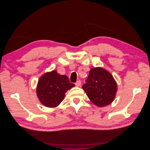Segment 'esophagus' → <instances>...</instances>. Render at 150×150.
Instances as JSON below:
<instances>
[{
	"label": "esophagus",
	"mask_w": 150,
	"mask_h": 150,
	"mask_svg": "<svg viewBox=\"0 0 150 150\" xmlns=\"http://www.w3.org/2000/svg\"><path fill=\"white\" fill-rule=\"evenodd\" d=\"M75 84H76V86H80L81 85V81L80 80H78V81H77V82L75 83Z\"/></svg>",
	"instance_id": "obj_1"
}]
</instances>
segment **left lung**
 I'll return each instance as SVG.
<instances>
[{
	"mask_svg": "<svg viewBox=\"0 0 150 150\" xmlns=\"http://www.w3.org/2000/svg\"><path fill=\"white\" fill-rule=\"evenodd\" d=\"M83 88L94 105L104 107L114 101L117 86L110 72L103 67H97L90 70Z\"/></svg>",
	"mask_w": 150,
	"mask_h": 150,
	"instance_id": "left-lung-1",
	"label": "left lung"
}]
</instances>
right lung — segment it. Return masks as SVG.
Masks as SVG:
<instances>
[{"instance_id": "1", "label": "right lung", "mask_w": 150, "mask_h": 150, "mask_svg": "<svg viewBox=\"0 0 150 150\" xmlns=\"http://www.w3.org/2000/svg\"><path fill=\"white\" fill-rule=\"evenodd\" d=\"M74 86L70 83L67 76L61 75L56 70H53L46 72L39 78L36 94L43 105L55 108L64 99L67 91Z\"/></svg>"}]
</instances>
